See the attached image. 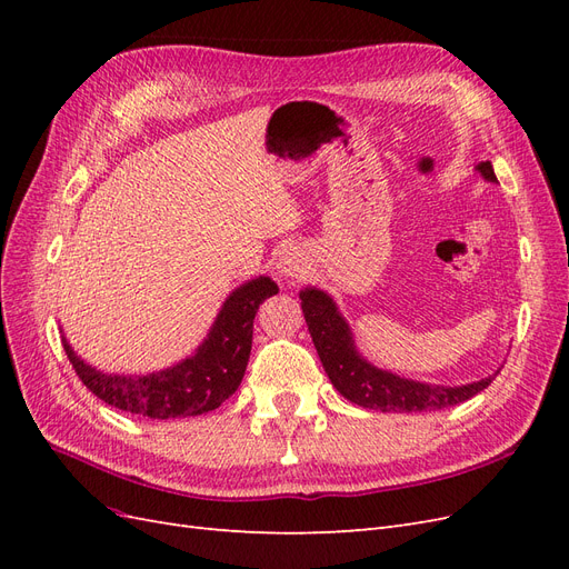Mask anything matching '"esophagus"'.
Segmentation results:
<instances>
[{
	"mask_svg": "<svg viewBox=\"0 0 569 569\" xmlns=\"http://www.w3.org/2000/svg\"><path fill=\"white\" fill-rule=\"evenodd\" d=\"M308 261L306 256L299 247H282L278 258H274V270H278V274H282V278L287 280H295V278H301L303 270H306Z\"/></svg>",
	"mask_w": 569,
	"mask_h": 569,
	"instance_id": "obj_1",
	"label": "esophagus"
}]
</instances>
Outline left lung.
<instances>
[{"label": "left lung", "mask_w": 569, "mask_h": 569, "mask_svg": "<svg viewBox=\"0 0 569 569\" xmlns=\"http://www.w3.org/2000/svg\"><path fill=\"white\" fill-rule=\"evenodd\" d=\"M475 170L487 182H498L491 161L477 163ZM299 299L308 332L313 337L327 377H330V382L343 399H349L356 406L382 412L441 410L472 399L475 393L485 391L493 382V377L501 372V368H498L489 377L458 387L408 380V377L372 366L358 351L351 325L341 316L339 306L327 291L318 287H303L299 291Z\"/></svg>", "instance_id": "1"}]
</instances>
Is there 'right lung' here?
<instances>
[{
    "label": "right lung",
    "instance_id": "1",
    "mask_svg": "<svg viewBox=\"0 0 569 569\" xmlns=\"http://www.w3.org/2000/svg\"><path fill=\"white\" fill-rule=\"evenodd\" d=\"M272 295H278V284L268 274H258L239 284L222 301L209 335L194 353L149 375H111L97 370L84 363L63 335L61 341L82 385L104 403L153 420L203 416L230 399L242 385L251 353L253 318L258 306Z\"/></svg>",
    "mask_w": 569,
    "mask_h": 569
}]
</instances>
